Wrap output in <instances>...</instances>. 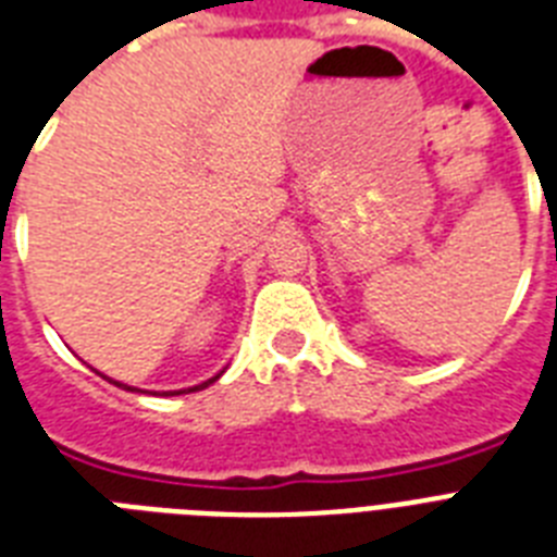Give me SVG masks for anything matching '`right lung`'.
<instances>
[{
  "label": "right lung",
  "instance_id": "obj_1",
  "mask_svg": "<svg viewBox=\"0 0 557 557\" xmlns=\"http://www.w3.org/2000/svg\"><path fill=\"white\" fill-rule=\"evenodd\" d=\"M225 372V369H223ZM220 372V374H223ZM220 374H214V377H208L206 383H197V386H188V388H180V392H162V395H185V392H200V388H206V386H211V383L214 381H220ZM102 377H106V374H102ZM108 381H111V377H108ZM111 383H116V386H122V388H128V392H137V388L134 386H125V383H120V381H111Z\"/></svg>",
  "mask_w": 557,
  "mask_h": 557
}]
</instances>
